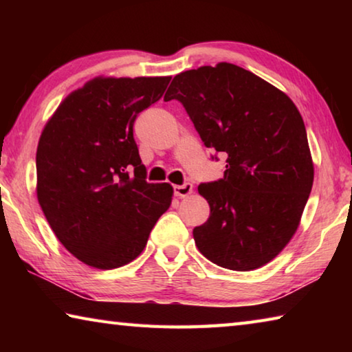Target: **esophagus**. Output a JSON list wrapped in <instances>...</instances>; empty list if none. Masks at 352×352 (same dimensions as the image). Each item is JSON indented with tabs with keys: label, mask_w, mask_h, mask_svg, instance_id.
<instances>
[{
	"label": "esophagus",
	"mask_w": 352,
	"mask_h": 352,
	"mask_svg": "<svg viewBox=\"0 0 352 352\" xmlns=\"http://www.w3.org/2000/svg\"><path fill=\"white\" fill-rule=\"evenodd\" d=\"M174 194L177 195V197H188L189 194H192V184L184 183V184H178V186H174Z\"/></svg>",
	"instance_id": "34e87169"
}]
</instances>
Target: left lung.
<instances>
[{
    "label": "left lung",
    "instance_id": "left-lung-1",
    "mask_svg": "<svg viewBox=\"0 0 352 352\" xmlns=\"http://www.w3.org/2000/svg\"><path fill=\"white\" fill-rule=\"evenodd\" d=\"M186 109L206 147L225 152L223 178L199 186L210 219L192 234L223 269L250 272L296 233L314 183L302 118L287 94L252 71L220 62L177 74L164 100Z\"/></svg>",
    "mask_w": 352,
    "mask_h": 352
}]
</instances>
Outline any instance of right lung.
Listing matches in <instances>:
<instances>
[{"label": "right lung", "mask_w": 352, "mask_h": 352, "mask_svg": "<svg viewBox=\"0 0 352 352\" xmlns=\"http://www.w3.org/2000/svg\"><path fill=\"white\" fill-rule=\"evenodd\" d=\"M169 80L98 76L71 91L41 130L40 208L62 245L94 269L138 258L170 206L174 189L146 182L133 140L138 113L163 96Z\"/></svg>", "instance_id": "right-lung-1"}]
</instances>
